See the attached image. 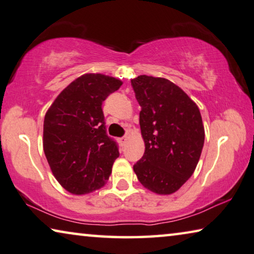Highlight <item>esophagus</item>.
I'll return each mask as SVG.
<instances>
[{
	"instance_id": "1",
	"label": "esophagus",
	"mask_w": 254,
	"mask_h": 254,
	"mask_svg": "<svg viewBox=\"0 0 254 254\" xmlns=\"http://www.w3.org/2000/svg\"><path fill=\"white\" fill-rule=\"evenodd\" d=\"M127 139H128V136H127V135H125L124 137L120 138V143H122V145H125V144H126Z\"/></svg>"
}]
</instances>
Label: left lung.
I'll use <instances>...</instances> for the list:
<instances>
[{
    "instance_id": "1",
    "label": "left lung",
    "mask_w": 254,
    "mask_h": 254,
    "mask_svg": "<svg viewBox=\"0 0 254 254\" xmlns=\"http://www.w3.org/2000/svg\"><path fill=\"white\" fill-rule=\"evenodd\" d=\"M140 105L139 126L145 143L134 165L140 184L158 194L175 193L192 176L204 144V127L197 105L165 78L131 79Z\"/></svg>"
}]
</instances>
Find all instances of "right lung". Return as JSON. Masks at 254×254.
I'll return each mask as SVG.
<instances>
[{
    "mask_svg": "<svg viewBox=\"0 0 254 254\" xmlns=\"http://www.w3.org/2000/svg\"><path fill=\"white\" fill-rule=\"evenodd\" d=\"M123 83L86 73L62 91L44 118L43 147L51 170L64 189L86 194L102 187L119 157L108 136L102 103Z\"/></svg>",
    "mask_w": 254,
    "mask_h": 254,
    "instance_id": "1",
    "label": "right lung"
}]
</instances>
